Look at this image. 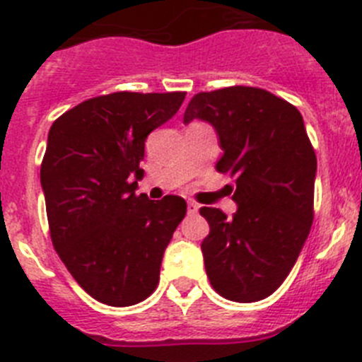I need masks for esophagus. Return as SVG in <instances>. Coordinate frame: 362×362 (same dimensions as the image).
I'll use <instances>...</instances> for the list:
<instances>
[{
    "label": "esophagus",
    "mask_w": 362,
    "mask_h": 362,
    "mask_svg": "<svg viewBox=\"0 0 362 362\" xmlns=\"http://www.w3.org/2000/svg\"><path fill=\"white\" fill-rule=\"evenodd\" d=\"M198 209H200V205H198L197 202H187L189 214H194V212H198Z\"/></svg>",
    "instance_id": "34e87169"
}]
</instances>
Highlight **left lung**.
I'll return each mask as SVG.
<instances>
[{
    "instance_id": "1",
    "label": "left lung",
    "mask_w": 362,
    "mask_h": 362,
    "mask_svg": "<svg viewBox=\"0 0 362 362\" xmlns=\"http://www.w3.org/2000/svg\"><path fill=\"white\" fill-rule=\"evenodd\" d=\"M209 121L223 155L216 170L235 178L232 219L202 207L211 286L232 302H259L295 266L314 219L316 153L295 105L269 90L232 86L191 98L184 123Z\"/></svg>"
}]
</instances>
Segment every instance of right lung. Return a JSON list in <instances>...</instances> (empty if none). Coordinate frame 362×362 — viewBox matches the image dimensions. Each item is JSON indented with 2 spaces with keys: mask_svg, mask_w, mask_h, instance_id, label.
I'll use <instances>...</instances> for the list:
<instances>
[{
  "mask_svg": "<svg viewBox=\"0 0 362 362\" xmlns=\"http://www.w3.org/2000/svg\"><path fill=\"white\" fill-rule=\"evenodd\" d=\"M185 93H110L64 112L40 164L49 235L73 279L94 300L128 307L146 300L187 205L135 194L144 141L171 119Z\"/></svg>",
  "mask_w": 362,
  "mask_h": 362,
  "instance_id": "1",
  "label": "right lung"
}]
</instances>
